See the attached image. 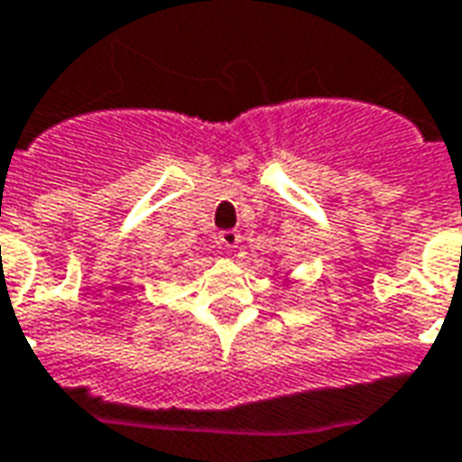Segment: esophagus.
Returning <instances> with one entry per match:
<instances>
[{
	"label": "esophagus",
	"mask_w": 462,
	"mask_h": 462,
	"mask_svg": "<svg viewBox=\"0 0 462 462\" xmlns=\"http://www.w3.org/2000/svg\"><path fill=\"white\" fill-rule=\"evenodd\" d=\"M238 241H241V234H238V231H221V234H218V244L226 245V248H236Z\"/></svg>",
	"instance_id": "esophagus-1"
}]
</instances>
